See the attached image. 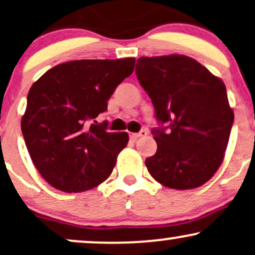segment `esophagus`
<instances>
[{"label":"esophagus","instance_id":"esophagus-1","mask_svg":"<svg viewBox=\"0 0 255 255\" xmlns=\"http://www.w3.org/2000/svg\"><path fill=\"white\" fill-rule=\"evenodd\" d=\"M147 132L145 130H141L139 132H132V133H130V137L131 139H137V138L139 137H143V135H146Z\"/></svg>","mask_w":255,"mask_h":255}]
</instances>
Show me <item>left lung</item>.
Wrapping results in <instances>:
<instances>
[{"instance_id": "left-lung-1", "label": "left lung", "mask_w": 255, "mask_h": 255, "mask_svg": "<svg viewBox=\"0 0 255 255\" xmlns=\"http://www.w3.org/2000/svg\"><path fill=\"white\" fill-rule=\"evenodd\" d=\"M135 75L170 128L152 130L158 147L147 171L174 190L204 185L223 163L234 121L224 82L184 55L138 58Z\"/></svg>"}]
</instances>
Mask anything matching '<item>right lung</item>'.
<instances>
[{"label":"right lung","mask_w":255,"mask_h":255,"mask_svg":"<svg viewBox=\"0 0 255 255\" xmlns=\"http://www.w3.org/2000/svg\"><path fill=\"white\" fill-rule=\"evenodd\" d=\"M134 58L81 59L56 65L32 84L21 128L41 176L67 193L107 180L127 132H107L95 118L107 111L115 89L134 69Z\"/></svg>","instance_id":"add662e5"}]
</instances>
